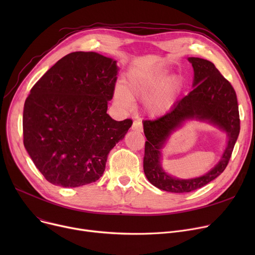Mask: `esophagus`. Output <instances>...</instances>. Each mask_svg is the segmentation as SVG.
Wrapping results in <instances>:
<instances>
[{"instance_id": "esophagus-1", "label": "esophagus", "mask_w": 255, "mask_h": 255, "mask_svg": "<svg viewBox=\"0 0 255 255\" xmlns=\"http://www.w3.org/2000/svg\"><path fill=\"white\" fill-rule=\"evenodd\" d=\"M131 128H132V130H134L136 132H142V125L139 121H134Z\"/></svg>"}]
</instances>
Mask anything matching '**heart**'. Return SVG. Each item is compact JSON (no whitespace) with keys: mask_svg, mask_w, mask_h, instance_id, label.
<instances>
[{"mask_svg":"<svg viewBox=\"0 0 255 255\" xmlns=\"http://www.w3.org/2000/svg\"><path fill=\"white\" fill-rule=\"evenodd\" d=\"M166 71L162 68H141L130 71L125 86L118 85L115 100L118 105L129 109L133 99L145 98V107L153 116L166 113L175 102L179 89V78L170 76L163 80Z\"/></svg>","mask_w":255,"mask_h":255,"instance_id":"obj_1","label":"heart"}]
</instances>
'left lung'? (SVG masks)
Segmentation results:
<instances>
[{"label":"left lung","mask_w":255,"mask_h":255,"mask_svg":"<svg viewBox=\"0 0 255 255\" xmlns=\"http://www.w3.org/2000/svg\"><path fill=\"white\" fill-rule=\"evenodd\" d=\"M194 70V89L182 98L166 115L145 120L143 171L157 188L175 193H186L202 188L223 172L230 162L240 133V115L237 94L232 84L212 62L189 58ZM209 120L227 132L229 142L220 163L205 176L190 180L171 178L159 165V149L170 133L188 118Z\"/></svg>","instance_id":"left-lung-1"}]
</instances>
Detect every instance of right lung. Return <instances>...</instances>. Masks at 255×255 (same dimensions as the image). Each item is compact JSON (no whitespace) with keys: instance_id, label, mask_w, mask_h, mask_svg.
<instances>
[{"instance_id":"1","label":"right lung","mask_w":255,"mask_h":255,"mask_svg":"<svg viewBox=\"0 0 255 255\" xmlns=\"http://www.w3.org/2000/svg\"><path fill=\"white\" fill-rule=\"evenodd\" d=\"M116 63L97 52H71L31 89L23 107V144L49 183L74 188L96 182L111 150L131 127V119L115 121L106 114Z\"/></svg>"}]
</instances>
